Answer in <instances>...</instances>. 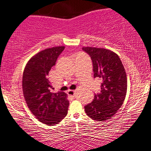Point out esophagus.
I'll return each instance as SVG.
<instances>
[{
    "label": "esophagus",
    "mask_w": 151,
    "mask_h": 151,
    "mask_svg": "<svg viewBox=\"0 0 151 151\" xmlns=\"http://www.w3.org/2000/svg\"><path fill=\"white\" fill-rule=\"evenodd\" d=\"M75 94H76V90H68V94L69 96L75 97Z\"/></svg>",
    "instance_id": "34e87169"
}]
</instances>
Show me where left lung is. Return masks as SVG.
<instances>
[{
	"label": "left lung",
	"instance_id": "left-lung-1",
	"mask_svg": "<svg viewBox=\"0 0 151 151\" xmlns=\"http://www.w3.org/2000/svg\"><path fill=\"white\" fill-rule=\"evenodd\" d=\"M82 49L92 60L94 78L102 80L101 93L85 106L87 115L93 120L105 121L117 113L124 101L127 77L118 55L104 48L84 46Z\"/></svg>",
	"mask_w": 151,
	"mask_h": 151
}]
</instances>
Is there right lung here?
<instances>
[{
	"instance_id": "right-lung-1",
	"label": "right lung",
	"mask_w": 151,
	"mask_h": 151,
	"mask_svg": "<svg viewBox=\"0 0 151 151\" xmlns=\"http://www.w3.org/2000/svg\"><path fill=\"white\" fill-rule=\"evenodd\" d=\"M65 46L48 48L29 59L22 76V92L28 107L40 122L56 124L66 116L69 101L63 92L53 93L48 73Z\"/></svg>"
}]
</instances>
